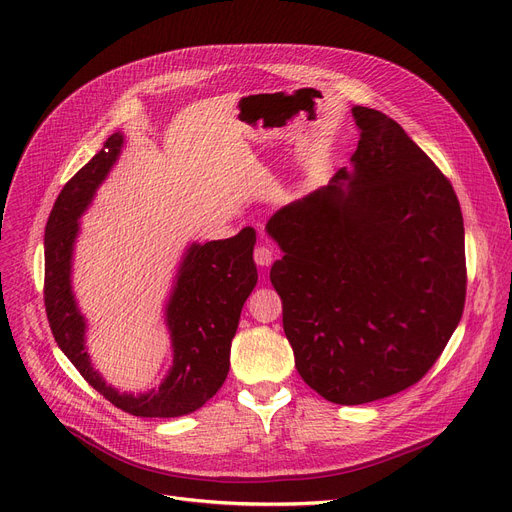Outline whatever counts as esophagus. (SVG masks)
<instances>
[{"label":"esophagus","instance_id":"34e87169","mask_svg":"<svg viewBox=\"0 0 512 512\" xmlns=\"http://www.w3.org/2000/svg\"><path fill=\"white\" fill-rule=\"evenodd\" d=\"M253 257H255V263H257V265L270 267L272 261H274V251H272L270 247H267V245H259V247L255 249Z\"/></svg>","mask_w":512,"mask_h":512}]
</instances>
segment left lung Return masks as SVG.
Instances as JSON below:
<instances>
[{"mask_svg":"<svg viewBox=\"0 0 512 512\" xmlns=\"http://www.w3.org/2000/svg\"><path fill=\"white\" fill-rule=\"evenodd\" d=\"M351 170L276 211L270 280L307 386L363 405L417 384L465 307V228L450 180L378 110L355 105Z\"/></svg>","mask_w":512,"mask_h":512,"instance_id":"8db88e82","label":"left lung"}]
</instances>
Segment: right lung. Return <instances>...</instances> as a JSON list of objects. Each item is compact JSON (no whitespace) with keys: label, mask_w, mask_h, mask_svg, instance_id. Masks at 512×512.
Instances as JSON below:
<instances>
[{"label":"right lung","mask_w":512,"mask_h":512,"mask_svg":"<svg viewBox=\"0 0 512 512\" xmlns=\"http://www.w3.org/2000/svg\"><path fill=\"white\" fill-rule=\"evenodd\" d=\"M122 145L124 134L114 132L89 164L66 182L49 213L45 226V311L51 334L64 355L114 407L137 417H180L201 409L226 380L240 311L257 284L255 230L242 228L232 238L205 245L193 242L186 249L166 305L174 359L159 388L134 396L105 384L87 353V321L76 305L70 274L80 215L110 174Z\"/></svg>","instance_id":"right-lung-1"}]
</instances>
